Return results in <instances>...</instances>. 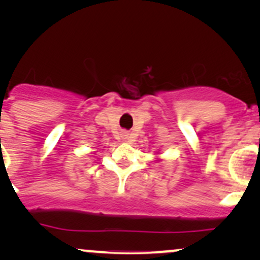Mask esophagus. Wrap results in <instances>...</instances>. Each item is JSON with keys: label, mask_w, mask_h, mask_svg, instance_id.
<instances>
[{"label": "esophagus", "mask_w": 260, "mask_h": 260, "mask_svg": "<svg viewBox=\"0 0 260 260\" xmlns=\"http://www.w3.org/2000/svg\"><path fill=\"white\" fill-rule=\"evenodd\" d=\"M123 138L126 139L127 142H128V140H129V134H128V133H124V134H123Z\"/></svg>", "instance_id": "esophagus-1"}]
</instances>
